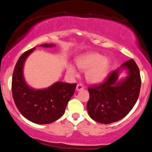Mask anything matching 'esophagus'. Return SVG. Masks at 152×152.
I'll return each mask as SVG.
<instances>
[{"label":"esophagus","instance_id":"34e87169","mask_svg":"<svg viewBox=\"0 0 152 152\" xmlns=\"http://www.w3.org/2000/svg\"><path fill=\"white\" fill-rule=\"evenodd\" d=\"M83 88H84V86H83V85L81 84V83H78L77 86H76V91L83 90Z\"/></svg>","mask_w":152,"mask_h":152}]
</instances>
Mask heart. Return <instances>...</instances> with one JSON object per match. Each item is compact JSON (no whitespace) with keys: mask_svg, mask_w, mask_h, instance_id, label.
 Returning a JSON list of instances; mask_svg holds the SVG:
<instances>
[{"mask_svg":"<svg viewBox=\"0 0 152 152\" xmlns=\"http://www.w3.org/2000/svg\"><path fill=\"white\" fill-rule=\"evenodd\" d=\"M76 64L80 69L86 71L87 81L91 83H102L106 79L109 70L110 61L98 53H88L78 56ZM67 73L73 77L78 75V69L71 64L66 65Z\"/></svg>","mask_w":152,"mask_h":152,"instance_id":"b5f03b06","label":"heart"}]
</instances>
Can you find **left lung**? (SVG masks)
I'll list each match as a JSON object with an SVG mask.
<instances>
[{
  "label": "left lung",
  "instance_id": "obj_1",
  "mask_svg": "<svg viewBox=\"0 0 152 152\" xmlns=\"http://www.w3.org/2000/svg\"><path fill=\"white\" fill-rule=\"evenodd\" d=\"M127 71V76L119 79V74ZM139 69L133 59L111 71L102 84L88 88L89 100L87 111L94 121L109 124L121 120L135 105L141 88Z\"/></svg>",
  "mask_w": 152,
  "mask_h": 152
}]
</instances>
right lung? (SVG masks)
<instances>
[{"label":"right lung","instance_id":"add662e5","mask_svg":"<svg viewBox=\"0 0 152 152\" xmlns=\"http://www.w3.org/2000/svg\"><path fill=\"white\" fill-rule=\"evenodd\" d=\"M55 46L46 43L39 46L52 48ZM35 49L33 48L23 53L15 64L12 78V94L15 106L24 117L33 123L47 124L64 114L76 84L57 81L41 89L28 86L24 78L23 67L26 60Z\"/></svg>","mask_w":152,"mask_h":152}]
</instances>
